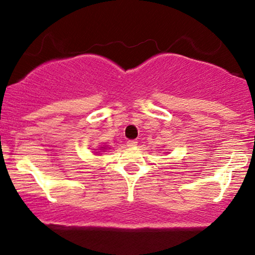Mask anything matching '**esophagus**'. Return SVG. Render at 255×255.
<instances>
[{
    "mask_svg": "<svg viewBox=\"0 0 255 255\" xmlns=\"http://www.w3.org/2000/svg\"><path fill=\"white\" fill-rule=\"evenodd\" d=\"M136 145H137L136 140H128V141H127L128 147H135Z\"/></svg>",
    "mask_w": 255,
    "mask_h": 255,
    "instance_id": "esophagus-1",
    "label": "esophagus"
}]
</instances>
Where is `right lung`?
Listing matches in <instances>:
<instances>
[{"mask_svg": "<svg viewBox=\"0 0 255 255\" xmlns=\"http://www.w3.org/2000/svg\"><path fill=\"white\" fill-rule=\"evenodd\" d=\"M107 148H108V146H101V147H99V148H98V150H99V151H97V152H96V153H99V152H104L105 150H107Z\"/></svg>", "mask_w": 255, "mask_h": 255, "instance_id": "obj_1", "label": "right lung"}]
</instances>
